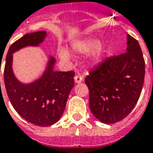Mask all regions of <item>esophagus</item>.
<instances>
[{
  "mask_svg": "<svg viewBox=\"0 0 153 153\" xmlns=\"http://www.w3.org/2000/svg\"><path fill=\"white\" fill-rule=\"evenodd\" d=\"M74 81H75L76 84H79L80 82H82V81H83V76L80 75V74H76V75L74 76Z\"/></svg>",
  "mask_w": 153,
  "mask_h": 153,
  "instance_id": "1",
  "label": "esophagus"
}]
</instances>
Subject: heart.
I'll return each mask as SVG.
<instances>
[{"label": "heart", "mask_w": 153, "mask_h": 153, "mask_svg": "<svg viewBox=\"0 0 153 153\" xmlns=\"http://www.w3.org/2000/svg\"><path fill=\"white\" fill-rule=\"evenodd\" d=\"M100 45V42L99 39L89 38V39H84L82 40L76 41L75 43L72 45V50L76 53L79 54H88L95 51L93 54L92 59L94 63H98L101 59L102 50L101 47H98ZM59 56L62 59L67 60L69 59V54L68 51L65 49H59L58 51Z\"/></svg>", "instance_id": "1"}]
</instances>
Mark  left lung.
<instances>
[{
  "instance_id": "obj_1",
  "label": "left lung",
  "mask_w": 153,
  "mask_h": 153,
  "mask_svg": "<svg viewBox=\"0 0 153 153\" xmlns=\"http://www.w3.org/2000/svg\"><path fill=\"white\" fill-rule=\"evenodd\" d=\"M127 51L108 57L90 70L84 82L89 108L103 123H115L128 115L137 102L145 76V61L138 41L127 35Z\"/></svg>"
}]
</instances>
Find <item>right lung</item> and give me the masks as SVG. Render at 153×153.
I'll return each mask as SVG.
<instances>
[{
  "mask_svg": "<svg viewBox=\"0 0 153 153\" xmlns=\"http://www.w3.org/2000/svg\"><path fill=\"white\" fill-rule=\"evenodd\" d=\"M45 36L46 31L42 30L26 34L15 41L7 52L4 68L6 93L13 108L25 120L39 127L51 126L59 121L74 85V71H53V58L43 76L32 84H21L14 76L12 54L27 45H38Z\"/></svg>",
  "mask_w": 153,
  "mask_h": 153,
  "instance_id": "obj_1",
  "label": "right lung"
}]
</instances>
